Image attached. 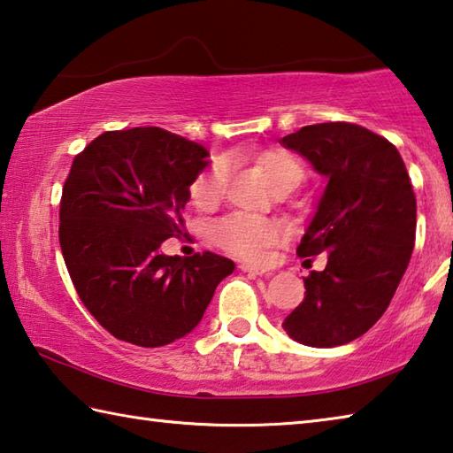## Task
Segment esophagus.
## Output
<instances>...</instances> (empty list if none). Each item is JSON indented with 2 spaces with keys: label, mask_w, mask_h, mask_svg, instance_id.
I'll return each instance as SVG.
<instances>
[{
  "label": "esophagus",
  "mask_w": 453,
  "mask_h": 453,
  "mask_svg": "<svg viewBox=\"0 0 453 453\" xmlns=\"http://www.w3.org/2000/svg\"><path fill=\"white\" fill-rule=\"evenodd\" d=\"M240 269L243 271V273H250V275H263V273H267V269H263V267H255V265H250V263H242Z\"/></svg>",
  "instance_id": "34e87169"
}]
</instances>
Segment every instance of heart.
Returning <instances> with one entry per match:
<instances>
[{
	"instance_id": "1",
	"label": "heart",
	"mask_w": 453,
	"mask_h": 453,
	"mask_svg": "<svg viewBox=\"0 0 453 453\" xmlns=\"http://www.w3.org/2000/svg\"><path fill=\"white\" fill-rule=\"evenodd\" d=\"M257 162L267 182L275 190L283 186L297 188L301 180L305 178V168H303L301 160L289 152H265L259 156ZM227 178L229 162L226 158L213 162L192 186L194 203L202 210L213 208L224 198ZM211 237L219 248H224L229 253L240 255L243 259H261L271 245L281 242L283 227L273 219L235 213V216L219 219L211 229Z\"/></svg>"
}]
</instances>
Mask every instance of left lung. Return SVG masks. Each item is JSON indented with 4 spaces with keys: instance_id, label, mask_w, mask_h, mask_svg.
<instances>
[{
    "instance_id": "1",
    "label": "left lung",
    "mask_w": 453,
    "mask_h": 453,
    "mask_svg": "<svg viewBox=\"0 0 453 453\" xmlns=\"http://www.w3.org/2000/svg\"><path fill=\"white\" fill-rule=\"evenodd\" d=\"M279 142L326 180L297 248L301 257L326 253V267L305 279L283 328L307 347H339L388 309L412 257L416 196L396 146L365 127L323 122Z\"/></svg>"
}]
</instances>
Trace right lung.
<instances>
[{"label":"right lung","instance_id":"right-lung-1","mask_svg":"<svg viewBox=\"0 0 453 453\" xmlns=\"http://www.w3.org/2000/svg\"><path fill=\"white\" fill-rule=\"evenodd\" d=\"M198 142L158 127L111 130L75 156L63 186L59 243L83 305L119 341L156 349L200 325L235 263L178 257L190 186L208 166Z\"/></svg>","mask_w":453,"mask_h":453}]
</instances>
